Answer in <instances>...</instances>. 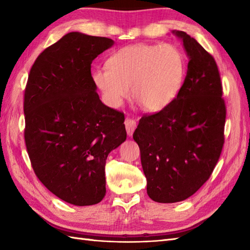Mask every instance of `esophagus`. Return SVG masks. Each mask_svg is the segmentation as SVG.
<instances>
[{
    "label": "esophagus",
    "mask_w": 250,
    "mask_h": 250,
    "mask_svg": "<svg viewBox=\"0 0 250 250\" xmlns=\"http://www.w3.org/2000/svg\"><path fill=\"white\" fill-rule=\"evenodd\" d=\"M125 130H126V133H128L129 136H131L133 134L134 130L136 129V122L134 120H132L130 118H126L125 121Z\"/></svg>",
    "instance_id": "esophagus-1"
}]
</instances>
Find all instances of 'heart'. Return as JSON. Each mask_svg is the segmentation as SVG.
<instances>
[{"instance_id": "1", "label": "heart", "mask_w": 250, "mask_h": 250, "mask_svg": "<svg viewBox=\"0 0 250 250\" xmlns=\"http://www.w3.org/2000/svg\"><path fill=\"white\" fill-rule=\"evenodd\" d=\"M107 67L95 68L93 83L104 103L118 108L131 93L147 111H160L171 104L182 87L184 58L169 44L139 43L115 51Z\"/></svg>"}]
</instances>
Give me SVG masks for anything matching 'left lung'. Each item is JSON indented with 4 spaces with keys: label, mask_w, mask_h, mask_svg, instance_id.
I'll return each instance as SVG.
<instances>
[{
    "label": "left lung",
    "mask_w": 250,
    "mask_h": 250,
    "mask_svg": "<svg viewBox=\"0 0 250 250\" xmlns=\"http://www.w3.org/2000/svg\"><path fill=\"white\" fill-rule=\"evenodd\" d=\"M189 59L176 99L144 116L133 139L141 150L147 194L158 203L192 195L209 178L224 146L226 105L214 58L186 32L173 30Z\"/></svg>",
    "instance_id": "1"
}]
</instances>
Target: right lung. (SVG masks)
<instances>
[{
    "mask_svg": "<svg viewBox=\"0 0 250 250\" xmlns=\"http://www.w3.org/2000/svg\"><path fill=\"white\" fill-rule=\"evenodd\" d=\"M114 44L65 34L37 57L24 91V140L36 176L76 206L103 200L106 159L126 139L124 114L102 103L91 75L92 61Z\"/></svg>",
    "mask_w": 250,
    "mask_h": 250,
    "instance_id": "right-lung-1",
    "label": "right lung"
}]
</instances>
